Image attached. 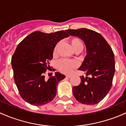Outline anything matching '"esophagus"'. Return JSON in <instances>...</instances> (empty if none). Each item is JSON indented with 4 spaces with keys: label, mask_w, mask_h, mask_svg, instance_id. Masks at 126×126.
Here are the masks:
<instances>
[{
    "label": "esophagus",
    "mask_w": 126,
    "mask_h": 126,
    "mask_svg": "<svg viewBox=\"0 0 126 126\" xmlns=\"http://www.w3.org/2000/svg\"><path fill=\"white\" fill-rule=\"evenodd\" d=\"M70 77H71V75H67V76H66V78H70Z\"/></svg>",
    "instance_id": "1"
}]
</instances>
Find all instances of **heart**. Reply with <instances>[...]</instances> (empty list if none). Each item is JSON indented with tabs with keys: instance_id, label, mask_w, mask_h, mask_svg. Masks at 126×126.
I'll return each instance as SVG.
<instances>
[{
	"instance_id": "1",
	"label": "heart",
	"mask_w": 126,
	"mask_h": 126,
	"mask_svg": "<svg viewBox=\"0 0 126 126\" xmlns=\"http://www.w3.org/2000/svg\"><path fill=\"white\" fill-rule=\"evenodd\" d=\"M70 42L72 45L73 48L75 51L77 50H82L83 45L82 42L77 37H72L70 39ZM58 44H56L54 47L53 54H56L57 48H58ZM78 66V63L74 60H68V59H61L57 63V67L61 72L65 74H70L73 72L74 70Z\"/></svg>"
}]
</instances>
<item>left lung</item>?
<instances>
[{"mask_svg":"<svg viewBox=\"0 0 126 126\" xmlns=\"http://www.w3.org/2000/svg\"><path fill=\"white\" fill-rule=\"evenodd\" d=\"M68 35L77 36L86 45L87 56L79 68L86 77L73 87L76 100L83 104L94 105L104 98L110 90L115 70L114 53L111 47L99 33L87 28L67 30Z\"/></svg>","mask_w":126,"mask_h":126,"instance_id":"1","label":"left lung"}]
</instances>
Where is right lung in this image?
<instances>
[{"mask_svg":"<svg viewBox=\"0 0 126 126\" xmlns=\"http://www.w3.org/2000/svg\"><path fill=\"white\" fill-rule=\"evenodd\" d=\"M68 36L63 30L49 34L34 32L17 47L11 58L14 79L20 96L28 103L43 106L55 97L57 85L65 76L56 72L46 79L44 75L50 68L56 45Z\"/></svg>","mask_w":126,"mask_h":126,"instance_id":"right-lung-1","label":"right lung"}]
</instances>
